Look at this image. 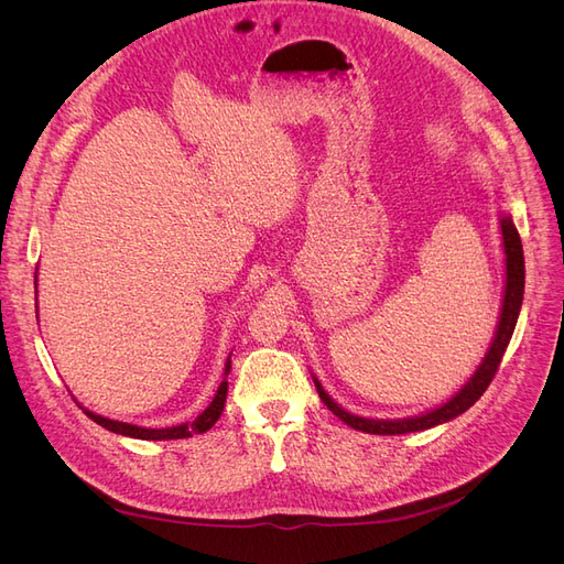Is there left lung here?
Segmentation results:
<instances>
[{
  "label": "left lung",
  "mask_w": 564,
  "mask_h": 564,
  "mask_svg": "<svg viewBox=\"0 0 564 564\" xmlns=\"http://www.w3.org/2000/svg\"><path fill=\"white\" fill-rule=\"evenodd\" d=\"M501 232H503V249H506V296H503V311H501V319H499V329H497V338H494V344L487 352V357L482 360L480 369L473 373V379L460 388V392L433 412L429 414H421L414 419H402V421H377V419H362V416H355L346 409H340L327 392L322 390L319 381L315 379V388L319 392V400L327 404V409L348 423L350 429L355 431H365L371 435H402V433H414V431H425V429H433L437 423H445L452 421L454 416L464 414L466 409H470L477 400L482 398V392L489 388L491 379L497 377L499 365L503 360V352L510 344V336H513L516 329V322L520 315V305H522V294H524V256H522V242H520V235L518 228L513 226V220L510 216L501 218Z\"/></svg>",
  "instance_id": "left-lung-1"
}]
</instances>
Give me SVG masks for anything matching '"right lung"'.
<instances>
[{
  "label": "right lung",
  "instance_id": "add662e5",
  "mask_svg": "<svg viewBox=\"0 0 564 564\" xmlns=\"http://www.w3.org/2000/svg\"><path fill=\"white\" fill-rule=\"evenodd\" d=\"M228 371H230V360L226 362V377H228ZM226 395H228V379L220 381L212 404L204 409V412L193 423L174 425V429H139V425H131V423L104 419L94 412H87V409H84V414H87L91 421H96L98 425H104V429L119 433V435H129V437H139V440H183V437H193L197 433H204L212 429V425L218 421L220 412H224Z\"/></svg>",
  "mask_w": 564,
  "mask_h": 564
}]
</instances>
